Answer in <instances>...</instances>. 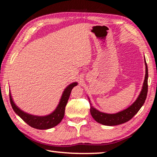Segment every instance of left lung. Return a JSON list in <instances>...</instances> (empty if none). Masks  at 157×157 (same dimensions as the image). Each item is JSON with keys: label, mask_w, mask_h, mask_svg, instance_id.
<instances>
[{"label": "left lung", "mask_w": 157, "mask_h": 157, "mask_svg": "<svg viewBox=\"0 0 157 157\" xmlns=\"http://www.w3.org/2000/svg\"><path fill=\"white\" fill-rule=\"evenodd\" d=\"M145 80L143 82V85L142 87V90L140 92L139 95L137 97L136 101L133 104L129 106L127 109L120 111L116 113H106L99 111L96 109L90 101V98L88 97L90 105V114L92 117L99 124L106 126H115L121 124L123 123L127 122L130 120L134 115L137 113L140 108L143 106L144 103L145 101L146 97L147 94V79H148V69L147 65L146 63L145 58Z\"/></svg>", "instance_id": "1"}]
</instances>
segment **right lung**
Returning <instances> with one entry per match:
<instances>
[{
  "mask_svg": "<svg viewBox=\"0 0 157 157\" xmlns=\"http://www.w3.org/2000/svg\"><path fill=\"white\" fill-rule=\"evenodd\" d=\"M78 83L74 82L69 84L67 88L64 90L62 94L61 98L59 101L56 109L52 113L47 115L39 116L34 115L25 113L18 107L12 99L11 93L10 92V100L11 103V106L14 111L24 120L25 122L30 126L33 128L37 129H48L57 126L63 119L65 115V110L68 99L70 96L71 90L74 86H77Z\"/></svg>",
  "mask_w": 157,
  "mask_h": 157,
  "instance_id": "obj_1",
  "label": "right lung"
}]
</instances>
